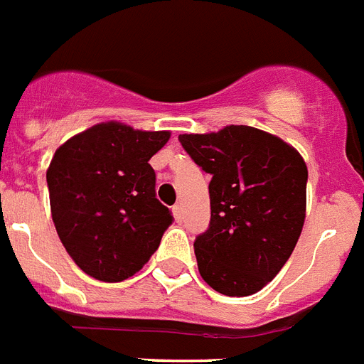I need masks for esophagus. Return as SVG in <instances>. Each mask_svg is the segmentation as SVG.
<instances>
[{"instance_id": "obj_1", "label": "esophagus", "mask_w": 364, "mask_h": 364, "mask_svg": "<svg viewBox=\"0 0 364 364\" xmlns=\"http://www.w3.org/2000/svg\"><path fill=\"white\" fill-rule=\"evenodd\" d=\"M173 215H175V219L178 223H182V219H184V208H182V204H175L173 206Z\"/></svg>"}]
</instances>
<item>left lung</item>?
I'll use <instances>...</instances> for the list:
<instances>
[{"mask_svg": "<svg viewBox=\"0 0 364 364\" xmlns=\"http://www.w3.org/2000/svg\"><path fill=\"white\" fill-rule=\"evenodd\" d=\"M178 139L212 175L210 228L195 239L198 272L226 296L262 291L302 234L306 161L282 138L247 125Z\"/></svg>", "mask_w": 364, "mask_h": 364, "instance_id": "left-lung-1", "label": "left lung"}]
</instances>
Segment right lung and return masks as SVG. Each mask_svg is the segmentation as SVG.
Masks as SVG:
<instances>
[{
    "label": "right lung",
    "instance_id": "1",
    "mask_svg": "<svg viewBox=\"0 0 364 364\" xmlns=\"http://www.w3.org/2000/svg\"><path fill=\"white\" fill-rule=\"evenodd\" d=\"M167 130H138L107 121L75 134L48 167L51 217L80 271L123 282L156 252L173 223L156 198L151 160L169 141Z\"/></svg>",
    "mask_w": 364,
    "mask_h": 364
}]
</instances>
